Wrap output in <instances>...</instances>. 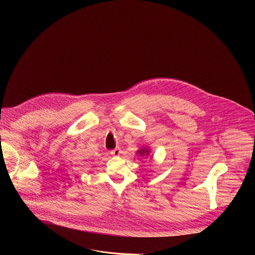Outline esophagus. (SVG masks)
I'll return each instance as SVG.
<instances>
[{
  "instance_id": "1",
  "label": "esophagus",
  "mask_w": 255,
  "mask_h": 255,
  "mask_svg": "<svg viewBox=\"0 0 255 255\" xmlns=\"http://www.w3.org/2000/svg\"><path fill=\"white\" fill-rule=\"evenodd\" d=\"M111 155H113L115 157H119V156L122 155V150H121L120 148H117V149L111 151Z\"/></svg>"
}]
</instances>
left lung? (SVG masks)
Returning a JSON list of instances; mask_svg holds the SVG:
<instances>
[{
    "label": "left lung",
    "instance_id": "obj_1",
    "mask_svg": "<svg viewBox=\"0 0 255 255\" xmlns=\"http://www.w3.org/2000/svg\"><path fill=\"white\" fill-rule=\"evenodd\" d=\"M136 154L141 156V157H149L150 154H151V149L149 148V146H142V148H140L136 152Z\"/></svg>",
    "mask_w": 255,
    "mask_h": 255
}]
</instances>
